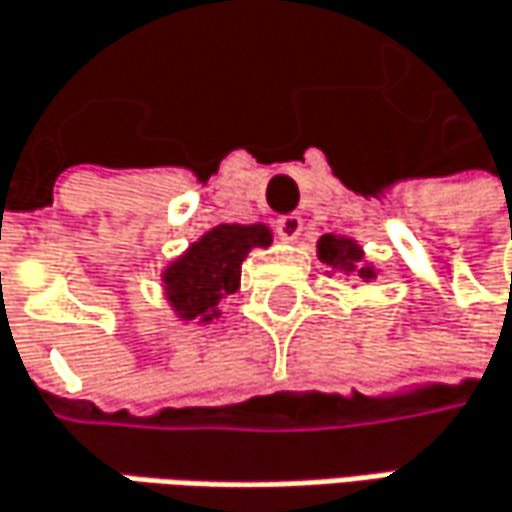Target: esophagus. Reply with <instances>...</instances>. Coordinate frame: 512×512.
<instances>
[{
	"label": "esophagus",
	"instance_id": "obj_1",
	"mask_svg": "<svg viewBox=\"0 0 512 512\" xmlns=\"http://www.w3.org/2000/svg\"><path fill=\"white\" fill-rule=\"evenodd\" d=\"M275 228L284 240H298V234L304 231V220L298 214H284V217H278Z\"/></svg>",
	"mask_w": 512,
	"mask_h": 512
}]
</instances>
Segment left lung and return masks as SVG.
Listing matches in <instances>:
<instances>
[{"label":"left lung","mask_w":512,"mask_h":512,"mask_svg":"<svg viewBox=\"0 0 512 512\" xmlns=\"http://www.w3.org/2000/svg\"><path fill=\"white\" fill-rule=\"evenodd\" d=\"M318 260L327 263V266H339L345 272H359V278H371V269L359 266L362 252L356 243L342 240V237H333V234H321L318 240Z\"/></svg>","instance_id":"8db88e82"}]
</instances>
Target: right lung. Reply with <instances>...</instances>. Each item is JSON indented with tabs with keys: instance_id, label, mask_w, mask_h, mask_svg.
Here are the masks:
<instances>
[{
	"instance_id": "obj_1",
	"label": "right lung",
	"mask_w": 512,
	"mask_h": 512,
	"mask_svg": "<svg viewBox=\"0 0 512 512\" xmlns=\"http://www.w3.org/2000/svg\"><path fill=\"white\" fill-rule=\"evenodd\" d=\"M266 226H217L188 255L170 263L165 272L167 298L182 318H211L217 301L240 284V266L252 246H269Z\"/></svg>"
}]
</instances>
